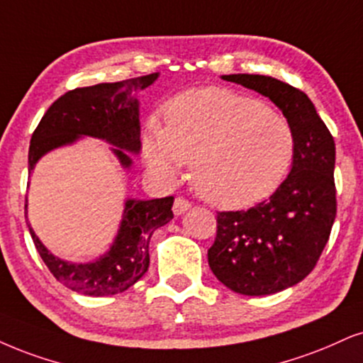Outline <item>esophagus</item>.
I'll return each instance as SVG.
<instances>
[{
	"instance_id": "1",
	"label": "esophagus",
	"mask_w": 363,
	"mask_h": 363,
	"mask_svg": "<svg viewBox=\"0 0 363 363\" xmlns=\"http://www.w3.org/2000/svg\"><path fill=\"white\" fill-rule=\"evenodd\" d=\"M190 207L191 203L186 199H183V196H177V199H174V203H173L174 216H182V213L185 212V210H189Z\"/></svg>"
}]
</instances>
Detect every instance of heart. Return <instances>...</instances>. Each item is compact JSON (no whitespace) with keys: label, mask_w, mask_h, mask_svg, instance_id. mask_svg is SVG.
Wrapping results in <instances>:
<instances>
[{"label":"heart","mask_w":363,"mask_h":363,"mask_svg":"<svg viewBox=\"0 0 363 363\" xmlns=\"http://www.w3.org/2000/svg\"><path fill=\"white\" fill-rule=\"evenodd\" d=\"M164 126L147 124L150 168L172 178L191 161V182L208 202L240 208L283 183L296 151L293 126L256 97L229 89H195L164 104Z\"/></svg>","instance_id":"heart-1"}]
</instances>
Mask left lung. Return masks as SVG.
Listing matches in <instances>:
<instances>
[{
  "label": "left lung",
  "mask_w": 363,
  "mask_h": 363,
  "mask_svg": "<svg viewBox=\"0 0 363 363\" xmlns=\"http://www.w3.org/2000/svg\"><path fill=\"white\" fill-rule=\"evenodd\" d=\"M222 79L269 97L296 136L288 178L269 200L217 212V235L208 249V266L222 284L239 294L264 296L305 279L328 242L337 217L335 141L299 89L266 75Z\"/></svg>",
  "instance_id": "left-lung-1"
}]
</instances>
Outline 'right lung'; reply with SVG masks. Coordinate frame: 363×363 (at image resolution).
Masks as SVG:
<instances>
[{"label":"right lung","mask_w":363,"mask_h":363,"mask_svg":"<svg viewBox=\"0 0 363 363\" xmlns=\"http://www.w3.org/2000/svg\"><path fill=\"white\" fill-rule=\"evenodd\" d=\"M156 79L158 72L121 82L77 87L58 97L31 134L28 173L40 156L75 141L80 134L113 143L118 146L114 153L121 163L129 167L131 158L124 150L138 153L141 147L140 114L133 94L151 86ZM172 207L173 196L128 200L114 245L104 257L89 264H70L53 257L28 227L40 257L57 281L87 296H109L123 293L145 276L150 266V239L158 227L172 220Z\"/></svg>","instance_id":"right-lung-1"}]
</instances>
